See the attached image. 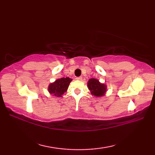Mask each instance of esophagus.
I'll return each mask as SVG.
<instances>
[{
    "mask_svg": "<svg viewBox=\"0 0 155 155\" xmlns=\"http://www.w3.org/2000/svg\"><path fill=\"white\" fill-rule=\"evenodd\" d=\"M82 78H83V77H77V80H79V81L82 80Z\"/></svg>",
    "mask_w": 155,
    "mask_h": 155,
    "instance_id": "esophagus-1",
    "label": "esophagus"
}]
</instances>
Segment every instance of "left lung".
Wrapping results in <instances>:
<instances>
[{
    "mask_svg": "<svg viewBox=\"0 0 155 155\" xmlns=\"http://www.w3.org/2000/svg\"><path fill=\"white\" fill-rule=\"evenodd\" d=\"M88 87L91 94L98 97L103 96L107 90L106 85L100 83L99 81L95 78H91L88 81Z\"/></svg>",
    "mask_w": 155,
    "mask_h": 155,
    "instance_id": "8db88e82",
    "label": "left lung"
}]
</instances>
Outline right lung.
I'll return each mask as SVG.
<instances>
[{"label": "right lung", "instance_id": "right-lung-1", "mask_svg": "<svg viewBox=\"0 0 155 155\" xmlns=\"http://www.w3.org/2000/svg\"><path fill=\"white\" fill-rule=\"evenodd\" d=\"M72 79L70 78H61L57 79L54 83H51L48 87L49 93L56 97H62L66 91H67L69 84Z\"/></svg>", "mask_w": 155, "mask_h": 155}]
</instances>
